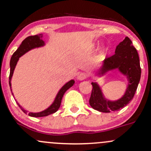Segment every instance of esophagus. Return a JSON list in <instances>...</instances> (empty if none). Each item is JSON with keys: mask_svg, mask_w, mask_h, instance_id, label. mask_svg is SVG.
<instances>
[{"mask_svg": "<svg viewBox=\"0 0 151 151\" xmlns=\"http://www.w3.org/2000/svg\"><path fill=\"white\" fill-rule=\"evenodd\" d=\"M86 78H87V75L84 72H81L78 74V75H77V79H78L79 80H84Z\"/></svg>", "mask_w": 151, "mask_h": 151, "instance_id": "1", "label": "esophagus"}]
</instances>
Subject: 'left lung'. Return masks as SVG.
Listing matches in <instances>:
<instances>
[{
  "label": "left lung",
  "mask_w": 151,
  "mask_h": 151,
  "mask_svg": "<svg viewBox=\"0 0 151 151\" xmlns=\"http://www.w3.org/2000/svg\"><path fill=\"white\" fill-rule=\"evenodd\" d=\"M119 69V70L127 75L129 85L124 96L116 101H109L103 96L101 88L96 82H92L91 96L90 105L93 109L101 112L110 113L122 109L132 100L140 80L141 68L139 58L136 48L133 46L131 40L125 37L116 48L115 53L111 56L106 57L104 65L99 73L106 72L109 70Z\"/></svg>",
  "instance_id": "left-lung-1"
}]
</instances>
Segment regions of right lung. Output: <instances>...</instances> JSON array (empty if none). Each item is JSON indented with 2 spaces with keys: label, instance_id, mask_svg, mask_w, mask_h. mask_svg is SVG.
<instances>
[{
  "label": "right lung",
  "instance_id": "right-lung-1",
  "mask_svg": "<svg viewBox=\"0 0 151 151\" xmlns=\"http://www.w3.org/2000/svg\"><path fill=\"white\" fill-rule=\"evenodd\" d=\"M42 37V34L37 35L34 36H29L27 38H25L23 41H22V44L20 45V46L18 47L17 50L14 53V54L12 55V58H11L10 61V74H9V86L10 88H12V84H11V80H12V77L13 75V73H14V69H15V66L17 65V61H18L19 57H21L22 55L24 54L25 53H27V51H29L31 49L35 48V47H38L42 46L44 45V42L41 38ZM74 84V80H70L69 82L64 85L62 87V88L59 90L58 93L57 94L56 97H55V99L53 102V104L47 109L46 110L43 111H41L40 113H27V111L24 110L22 106H20V105L18 104L19 106L20 107V109H22V111L25 114H28V115L30 116L33 117H42V116H47L52 114L55 112H56L59 109L60 106H61V100L64 95L65 92L71 88V86H73V85ZM13 95V93H12Z\"/></svg>",
  "mask_w": 151,
  "mask_h": 151
}]
</instances>
